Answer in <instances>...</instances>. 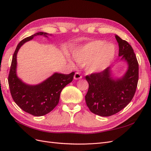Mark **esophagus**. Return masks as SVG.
<instances>
[{
    "instance_id": "esophagus-1",
    "label": "esophagus",
    "mask_w": 151,
    "mask_h": 151,
    "mask_svg": "<svg viewBox=\"0 0 151 151\" xmlns=\"http://www.w3.org/2000/svg\"><path fill=\"white\" fill-rule=\"evenodd\" d=\"M82 75L80 74L79 73H76L74 75V79L75 80H79L82 78Z\"/></svg>"
}]
</instances>
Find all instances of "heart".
Segmentation results:
<instances>
[{"label": "heart", "mask_w": 151, "mask_h": 151, "mask_svg": "<svg viewBox=\"0 0 151 151\" xmlns=\"http://www.w3.org/2000/svg\"><path fill=\"white\" fill-rule=\"evenodd\" d=\"M101 40H94L73 52V58L79 64H84L89 73L103 71L114 57L116 47L113 44H104Z\"/></svg>", "instance_id": "obj_1"}]
</instances>
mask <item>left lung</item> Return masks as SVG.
I'll use <instances>...</instances> for the list:
<instances>
[{
	"label": "left lung",
	"mask_w": 151,
	"mask_h": 151,
	"mask_svg": "<svg viewBox=\"0 0 151 151\" xmlns=\"http://www.w3.org/2000/svg\"><path fill=\"white\" fill-rule=\"evenodd\" d=\"M118 56L127 62L128 69L120 78L111 76V68L87 75L89 89L85 96L91 112L100 116H110L125 107L134 96L138 82V62L131 45L116 35Z\"/></svg>",
	"instance_id": "obj_1"
}]
</instances>
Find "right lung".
<instances>
[{"instance_id": "obj_1", "label": "right lung", "mask_w": 151, "mask_h": 151, "mask_svg": "<svg viewBox=\"0 0 151 151\" xmlns=\"http://www.w3.org/2000/svg\"><path fill=\"white\" fill-rule=\"evenodd\" d=\"M47 33L38 32L21 40L17 45L12 58L8 76V83L12 99L20 109L35 116H44L57 106L62 90L73 81L75 72L68 75L55 73L38 85L24 83L17 76V55L22 45L37 35L47 37Z\"/></svg>"}]
</instances>
